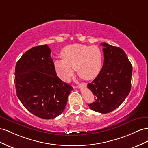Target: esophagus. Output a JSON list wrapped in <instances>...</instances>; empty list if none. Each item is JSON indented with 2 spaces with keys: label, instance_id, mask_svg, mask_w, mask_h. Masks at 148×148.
<instances>
[{
  "label": "esophagus",
  "instance_id": "1",
  "mask_svg": "<svg viewBox=\"0 0 148 148\" xmlns=\"http://www.w3.org/2000/svg\"><path fill=\"white\" fill-rule=\"evenodd\" d=\"M81 87H87V84L86 83H82L81 84ZM80 87L79 86V87Z\"/></svg>",
  "mask_w": 148,
  "mask_h": 148
}]
</instances>
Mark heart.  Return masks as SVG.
<instances>
[{
  "label": "heart",
  "mask_w": 148,
  "mask_h": 148,
  "mask_svg": "<svg viewBox=\"0 0 148 148\" xmlns=\"http://www.w3.org/2000/svg\"><path fill=\"white\" fill-rule=\"evenodd\" d=\"M62 59L57 60L54 66L59 76L64 81H69L77 69L81 78L89 81L100 73L102 65V53L96 46L74 44L62 50Z\"/></svg>",
  "instance_id": "b5f03b06"
}]
</instances>
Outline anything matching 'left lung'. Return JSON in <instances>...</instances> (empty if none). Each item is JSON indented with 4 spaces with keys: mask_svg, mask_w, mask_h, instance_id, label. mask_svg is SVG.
Masks as SVG:
<instances>
[{
    "mask_svg": "<svg viewBox=\"0 0 148 148\" xmlns=\"http://www.w3.org/2000/svg\"><path fill=\"white\" fill-rule=\"evenodd\" d=\"M104 62L96 78L87 84L95 95V101L88 104L97 112L108 113L113 111L124 102L132 87V65L124 51L117 46L105 43Z\"/></svg>",
    "mask_w": 148,
    "mask_h": 148,
    "instance_id": "8db88e82",
    "label": "left lung"
}]
</instances>
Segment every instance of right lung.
<instances>
[{"label":"right lung","mask_w":148,"mask_h":148,"mask_svg":"<svg viewBox=\"0 0 148 148\" xmlns=\"http://www.w3.org/2000/svg\"><path fill=\"white\" fill-rule=\"evenodd\" d=\"M51 52L47 45L29 49L16 62L15 71L20 102L33 115L46 120L61 115L73 88L57 76Z\"/></svg>","instance_id":"right-lung-1"}]
</instances>
